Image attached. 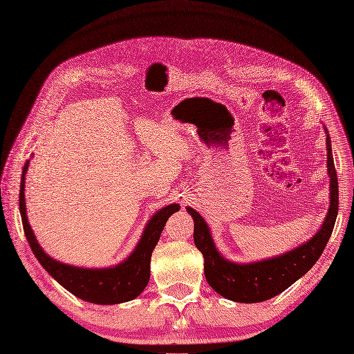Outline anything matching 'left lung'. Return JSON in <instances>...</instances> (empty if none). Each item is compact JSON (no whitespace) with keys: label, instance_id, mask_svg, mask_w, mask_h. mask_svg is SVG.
I'll use <instances>...</instances> for the list:
<instances>
[{"label":"left lung","instance_id":"8db88e82","mask_svg":"<svg viewBox=\"0 0 354 354\" xmlns=\"http://www.w3.org/2000/svg\"><path fill=\"white\" fill-rule=\"evenodd\" d=\"M325 131L328 133V130ZM326 151L328 174L330 180V205L325 221L312 239L289 252L248 264L232 263L223 259L217 251L208 224L201 217V214L187 207V211L195 221V245L205 260L203 270H205L207 282L217 294L236 303H261L283 292L286 288L291 286L315 266L325 250L332 230H334L338 214V180L334 158H332L329 134H326Z\"/></svg>","mask_w":354,"mask_h":354}]
</instances>
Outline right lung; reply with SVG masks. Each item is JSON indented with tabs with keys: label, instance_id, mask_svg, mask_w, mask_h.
<instances>
[{
	"label": "right lung",
	"instance_id": "obj_1",
	"mask_svg": "<svg viewBox=\"0 0 354 354\" xmlns=\"http://www.w3.org/2000/svg\"><path fill=\"white\" fill-rule=\"evenodd\" d=\"M28 167L29 159L25 162L22 178H20V216H22L24 230L32 252H34L37 260L48 272V274L55 277L63 288L68 289L75 297L94 304H120L140 295L149 282V277H151L152 251L159 241L167 220L180 209L178 203H171V205L164 207L149 220L136 250L127 260L118 266L109 267V269H82V267L68 266L57 260H53L50 255L42 251L34 232L29 226L24 192Z\"/></svg>",
	"mask_w": 354,
	"mask_h": 354
}]
</instances>
